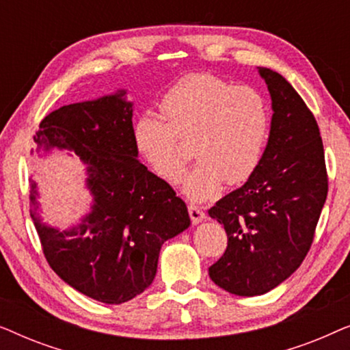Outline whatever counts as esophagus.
Returning a JSON list of instances; mask_svg holds the SVG:
<instances>
[{"instance_id":"obj_1","label":"esophagus","mask_w":350,"mask_h":350,"mask_svg":"<svg viewBox=\"0 0 350 350\" xmlns=\"http://www.w3.org/2000/svg\"><path fill=\"white\" fill-rule=\"evenodd\" d=\"M188 212H189V217H191V221H193V224H199L205 219L204 210L198 207V205H189Z\"/></svg>"}]
</instances>
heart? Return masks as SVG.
<instances>
[{"mask_svg":"<svg viewBox=\"0 0 350 350\" xmlns=\"http://www.w3.org/2000/svg\"><path fill=\"white\" fill-rule=\"evenodd\" d=\"M165 119L142 114L132 140L157 176L174 183L185 165L181 140L191 142L196 164L181 176L180 188L191 200H207L228 185L255 174L271 131L269 103L260 90L234 85L210 73H191L162 95Z\"/></svg>","mask_w":350,"mask_h":350,"instance_id":"b5f03b06","label":"heart"}]
</instances>
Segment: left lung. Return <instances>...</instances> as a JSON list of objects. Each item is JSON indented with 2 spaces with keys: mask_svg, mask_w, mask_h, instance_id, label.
Segmentation results:
<instances>
[{
  "mask_svg": "<svg viewBox=\"0 0 350 350\" xmlns=\"http://www.w3.org/2000/svg\"><path fill=\"white\" fill-rule=\"evenodd\" d=\"M258 73L271 95L267 145L247 183L208 210L228 234L226 252L208 267L210 279L237 296L265 295L298 269L328 193L314 114L284 76L265 66Z\"/></svg>",
  "mask_w": 350,
  "mask_h": 350,
  "instance_id": "obj_1",
  "label": "left lung"
}]
</instances>
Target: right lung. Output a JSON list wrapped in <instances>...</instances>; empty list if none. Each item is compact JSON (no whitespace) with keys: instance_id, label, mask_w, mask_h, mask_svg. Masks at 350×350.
<instances>
[{"instance_id":"right-lung-1","label":"right lung","mask_w":350,"mask_h":350,"mask_svg":"<svg viewBox=\"0 0 350 350\" xmlns=\"http://www.w3.org/2000/svg\"><path fill=\"white\" fill-rule=\"evenodd\" d=\"M127 90L65 105L42 119L35 152L79 157L92 196L79 224L60 229L40 217L30 178V215L49 266L65 284L105 304H122L152 284L162 243L189 228L186 204L138 161Z\"/></svg>"}]
</instances>
